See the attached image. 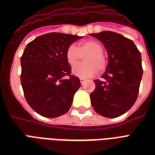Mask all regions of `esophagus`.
Returning a JSON list of instances; mask_svg holds the SVG:
<instances>
[{
    "instance_id": "1",
    "label": "esophagus",
    "mask_w": 155,
    "mask_h": 155,
    "mask_svg": "<svg viewBox=\"0 0 155 155\" xmlns=\"http://www.w3.org/2000/svg\"><path fill=\"white\" fill-rule=\"evenodd\" d=\"M80 83H81V84L83 85L85 84V82H86V80H85V79H84V78H80Z\"/></svg>"
}]
</instances>
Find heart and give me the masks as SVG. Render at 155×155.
<instances>
[{
    "label": "heart",
    "mask_w": 155,
    "mask_h": 155,
    "mask_svg": "<svg viewBox=\"0 0 155 155\" xmlns=\"http://www.w3.org/2000/svg\"><path fill=\"white\" fill-rule=\"evenodd\" d=\"M101 42L93 39L80 42L77 47L71 45L66 51V59L70 66H74L79 61L82 56L85 54V62L73 68L72 71L79 77H92L98 71H103L107 66V58L104 55Z\"/></svg>",
    "instance_id": "b5f03b06"
}]
</instances>
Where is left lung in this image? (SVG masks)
I'll list each match as a JSON object with an SVG mask.
<instances>
[{
    "instance_id": "left-lung-1",
    "label": "left lung",
    "mask_w": 155,
    "mask_h": 155,
    "mask_svg": "<svg viewBox=\"0 0 155 155\" xmlns=\"http://www.w3.org/2000/svg\"><path fill=\"white\" fill-rule=\"evenodd\" d=\"M91 35L103 43L108 54L102 79L94 81L91 103L100 115L117 117L134 105L138 96L143 72L141 53L132 40L117 33L103 31Z\"/></svg>"
}]
</instances>
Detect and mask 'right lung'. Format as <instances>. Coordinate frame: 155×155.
Returning a JSON list of instances; mask_svg holds the SVG:
<instances>
[{"label": "right lung", "mask_w": 155, "mask_h": 155, "mask_svg": "<svg viewBox=\"0 0 155 155\" xmlns=\"http://www.w3.org/2000/svg\"><path fill=\"white\" fill-rule=\"evenodd\" d=\"M77 35L49 33L28 43L21 57V83L29 105L39 115L57 117L69 110L80 87L66 51Z\"/></svg>", "instance_id": "obj_1"}]
</instances>
